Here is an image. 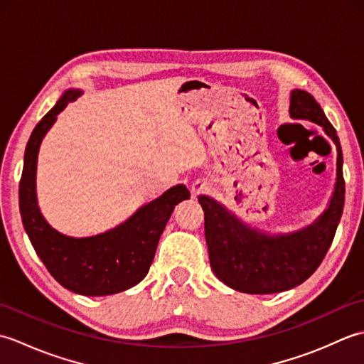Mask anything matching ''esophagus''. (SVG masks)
I'll return each instance as SVG.
<instances>
[{
  "instance_id": "obj_1",
  "label": "esophagus",
  "mask_w": 364,
  "mask_h": 364,
  "mask_svg": "<svg viewBox=\"0 0 364 364\" xmlns=\"http://www.w3.org/2000/svg\"><path fill=\"white\" fill-rule=\"evenodd\" d=\"M208 189V184L203 183V181H197L192 184V192H194V196H198L200 192H203Z\"/></svg>"
}]
</instances>
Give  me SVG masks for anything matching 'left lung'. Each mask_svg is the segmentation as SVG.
Wrapping results in <instances>:
<instances>
[{
    "instance_id": "8db88e82",
    "label": "left lung",
    "mask_w": 364,
    "mask_h": 364,
    "mask_svg": "<svg viewBox=\"0 0 364 364\" xmlns=\"http://www.w3.org/2000/svg\"><path fill=\"white\" fill-rule=\"evenodd\" d=\"M289 115L322 128L336 146V180L326 210L308 227L270 235L250 227L208 196L198 202L205 211V237L211 269L222 283L247 294H274L304 283L319 267L333 241L344 208L343 151L336 129L319 103L305 90H291Z\"/></svg>"
}]
</instances>
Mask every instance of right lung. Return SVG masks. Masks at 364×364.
Segmentation results:
<instances>
[{
  "instance_id": "1",
  "label": "right lung",
  "mask_w": 364,
  "mask_h": 364,
  "mask_svg": "<svg viewBox=\"0 0 364 364\" xmlns=\"http://www.w3.org/2000/svg\"><path fill=\"white\" fill-rule=\"evenodd\" d=\"M81 94L80 89L65 90L31 134L18 189L20 214L31 244L54 280L81 296H111L133 288L149 274L170 215L191 192L184 184H176L142 205L125 222L95 236L73 237L53 228L37 202L38 150L58 115Z\"/></svg>"
}]
</instances>
